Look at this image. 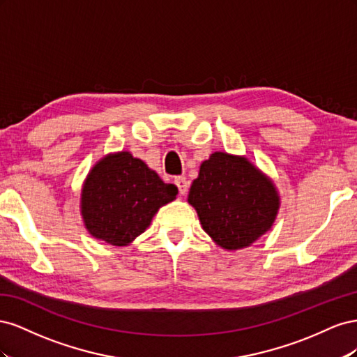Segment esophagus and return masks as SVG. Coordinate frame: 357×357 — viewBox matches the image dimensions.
<instances>
[{"mask_svg": "<svg viewBox=\"0 0 357 357\" xmlns=\"http://www.w3.org/2000/svg\"><path fill=\"white\" fill-rule=\"evenodd\" d=\"M174 183H176V186L178 188V192H180V195H185V193L188 192V188H189V185H188V180H186V177H177Z\"/></svg>", "mask_w": 357, "mask_h": 357, "instance_id": "1", "label": "esophagus"}]
</instances>
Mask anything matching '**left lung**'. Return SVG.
Returning a JSON list of instances; mask_svg holds the SVG:
<instances>
[{"label": "left lung", "mask_w": 357, "mask_h": 357, "mask_svg": "<svg viewBox=\"0 0 357 357\" xmlns=\"http://www.w3.org/2000/svg\"><path fill=\"white\" fill-rule=\"evenodd\" d=\"M189 204L202 229L226 250L252 245L275 220L280 197L274 183L250 160L214 152L193 180Z\"/></svg>", "instance_id": "obj_1"}]
</instances>
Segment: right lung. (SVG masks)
I'll list each match as a JSON object with an SVG mask.
<instances>
[{
	"label": "right lung",
	"instance_id": "1",
	"mask_svg": "<svg viewBox=\"0 0 357 357\" xmlns=\"http://www.w3.org/2000/svg\"><path fill=\"white\" fill-rule=\"evenodd\" d=\"M178 189L164 183L129 152L107 155L91 169L82 189V215L88 232L112 245H128L146 231L158 210Z\"/></svg>",
	"mask_w": 357,
	"mask_h": 357
}]
</instances>
